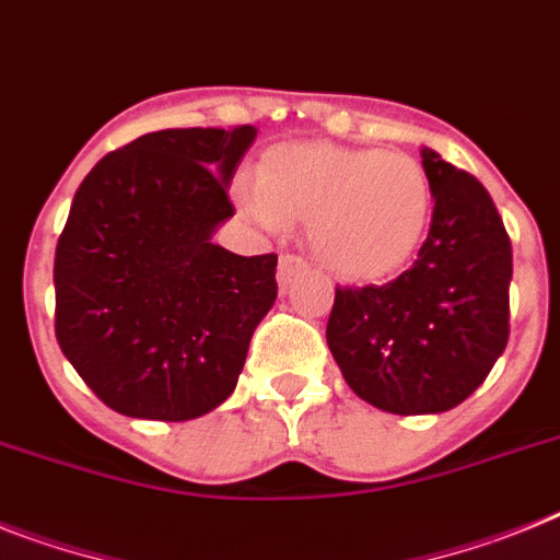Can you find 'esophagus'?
Listing matches in <instances>:
<instances>
[{"label":"esophagus","instance_id":"obj_1","mask_svg":"<svg viewBox=\"0 0 560 560\" xmlns=\"http://www.w3.org/2000/svg\"><path fill=\"white\" fill-rule=\"evenodd\" d=\"M304 270H307V261H304L302 256H295V253H284V256L279 258V284H281V290H288L290 281H293L295 276H302Z\"/></svg>","mask_w":560,"mask_h":560}]
</instances>
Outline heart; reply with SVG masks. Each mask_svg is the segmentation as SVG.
Listing matches in <instances>:
<instances>
[{
    "label": "heart",
    "mask_w": 560,
    "mask_h": 560,
    "mask_svg": "<svg viewBox=\"0 0 560 560\" xmlns=\"http://www.w3.org/2000/svg\"><path fill=\"white\" fill-rule=\"evenodd\" d=\"M233 201L265 230L307 222L310 247L338 279L382 281L410 265L424 242L432 190L424 164L401 150L330 142L272 144Z\"/></svg>",
    "instance_id": "heart-1"
}]
</instances>
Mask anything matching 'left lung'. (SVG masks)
<instances>
[{
  "label": "left lung",
  "mask_w": 560,
  "mask_h": 560,
  "mask_svg": "<svg viewBox=\"0 0 560 560\" xmlns=\"http://www.w3.org/2000/svg\"><path fill=\"white\" fill-rule=\"evenodd\" d=\"M432 222L410 270L382 288H336L327 345L359 398L396 416L453 410L510 338L512 244L487 187L421 150Z\"/></svg>",
  "instance_id": "1"
}]
</instances>
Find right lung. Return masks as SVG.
<instances>
[{"mask_svg":"<svg viewBox=\"0 0 560 560\" xmlns=\"http://www.w3.org/2000/svg\"><path fill=\"white\" fill-rule=\"evenodd\" d=\"M253 125L173 128L107 153L56 244V341L110 410L190 421L236 389L279 256L213 244Z\"/></svg>","mask_w":560,"mask_h":560,"instance_id":"obj_1","label":"right lung"}]
</instances>
